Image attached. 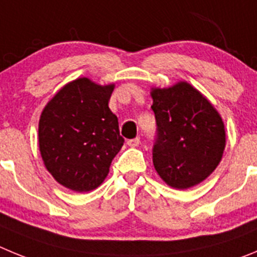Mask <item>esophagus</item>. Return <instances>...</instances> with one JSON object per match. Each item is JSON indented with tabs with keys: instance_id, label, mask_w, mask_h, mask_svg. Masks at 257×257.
Returning a JSON list of instances; mask_svg holds the SVG:
<instances>
[{
	"instance_id": "34e87169",
	"label": "esophagus",
	"mask_w": 257,
	"mask_h": 257,
	"mask_svg": "<svg viewBox=\"0 0 257 257\" xmlns=\"http://www.w3.org/2000/svg\"><path fill=\"white\" fill-rule=\"evenodd\" d=\"M140 143H141L140 138H133V140H129L128 142H126V145H128L129 147H137Z\"/></svg>"
}]
</instances>
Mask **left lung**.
Instances as JSON below:
<instances>
[{"label":"left lung","instance_id":"1","mask_svg":"<svg viewBox=\"0 0 257 257\" xmlns=\"http://www.w3.org/2000/svg\"><path fill=\"white\" fill-rule=\"evenodd\" d=\"M151 94L156 119L152 147L156 172L169 186L178 189L201 183L223 156L225 131L220 115L186 82L154 89Z\"/></svg>","mask_w":257,"mask_h":257}]
</instances>
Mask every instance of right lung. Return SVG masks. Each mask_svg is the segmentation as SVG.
I'll use <instances>...</instances> for the list:
<instances>
[{
	"mask_svg": "<svg viewBox=\"0 0 257 257\" xmlns=\"http://www.w3.org/2000/svg\"><path fill=\"white\" fill-rule=\"evenodd\" d=\"M112 91L114 84L102 87L79 78L57 92L41 115V155L48 172L66 188H97L123 146L117 117L108 108Z\"/></svg>",
	"mask_w": 257,
	"mask_h": 257,
	"instance_id": "right-lung-1",
	"label": "right lung"
}]
</instances>
